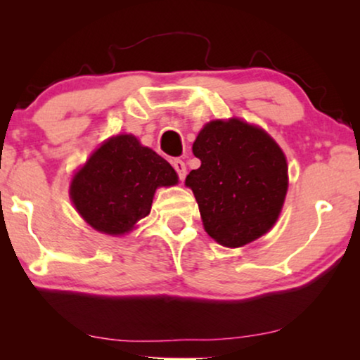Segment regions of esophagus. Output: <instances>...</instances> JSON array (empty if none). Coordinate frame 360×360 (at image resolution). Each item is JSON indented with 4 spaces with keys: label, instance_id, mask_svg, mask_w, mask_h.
<instances>
[{
    "label": "esophagus",
    "instance_id": "esophagus-1",
    "mask_svg": "<svg viewBox=\"0 0 360 360\" xmlns=\"http://www.w3.org/2000/svg\"><path fill=\"white\" fill-rule=\"evenodd\" d=\"M172 165H174V169L176 172V175H179V179L180 180H185V176H186V165H185V162L181 160V159H174V160H172Z\"/></svg>",
    "mask_w": 360,
    "mask_h": 360
}]
</instances>
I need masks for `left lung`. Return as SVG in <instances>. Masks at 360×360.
<instances>
[{
    "mask_svg": "<svg viewBox=\"0 0 360 360\" xmlns=\"http://www.w3.org/2000/svg\"><path fill=\"white\" fill-rule=\"evenodd\" d=\"M200 169L186 175L203 226L226 248H240L277 221L288 188L285 155L260 127L240 120L211 121L193 142Z\"/></svg>",
    "mask_w": 360,
    "mask_h": 360,
    "instance_id": "left-lung-1",
    "label": "left lung"
}]
</instances>
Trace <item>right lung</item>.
<instances>
[{"instance_id": "add662e5", "label": "right lung", "mask_w": 360, "mask_h": 360, "mask_svg": "<svg viewBox=\"0 0 360 360\" xmlns=\"http://www.w3.org/2000/svg\"><path fill=\"white\" fill-rule=\"evenodd\" d=\"M179 181L175 170L134 136L111 137L77 172L70 196L91 228L120 236L150 213L159 186Z\"/></svg>"}]
</instances>
